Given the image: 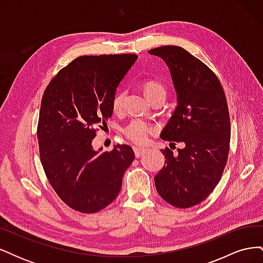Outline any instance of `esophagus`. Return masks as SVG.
I'll return each instance as SVG.
<instances>
[{
    "label": "esophagus",
    "mask_w": 263,
    "mask_h": 263,
    "mask_svg": "<svg viewBox=\"0 0 263 263\" xmlns=\"http://www.w3.org/2000/svg\"><path fill=\"white\" fill-rule=\"evenodd\" d=\"M134 153H135V156H136V158H139L142 154L146 153V149L135 147V148H134Z\"/></svg>",
    "instance_id": "obj_1"
}]
</instances>
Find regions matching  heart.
Here are the masks:
<instances>
[{
  "mask_svg": "<svg viewBox=\"0 0 263 263\" xmlns=\"http://www.w3.org/2000/svg\"><path fill=\"white\" fill-rule=\"evenodd\" d=\"M144 91L146 97L148 98L149 101L153 102L156 99L159 98H165L166 94V90L165 86L159 82L158 80H147L146 82H144ZM124 99H125V91L119 90L117 91L112 100V107L115 110V112H119L123 107V103H124ZM154 128L151 127L148 123L141 121V119H134L128 125H127L124 128V134L125 136L130 139L132 141H134L135 144H145V142L148 140L150 134L153 133Z\"/></svg>",
  "mask_w": 263,
  "mask_h": 263,
  "instance_id": "1",
  "label": "heart"
}]
</instances>
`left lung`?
Wrapping results in <instances>:
<instances>
[{
    "label": "left lung",
    "mask_w": 263,
    "mask_h": 263,
    "mask_svg": "<svg viewBox=\"0 0 263 263\" xmlns=\"http://www.w3.org/2000/svg\"><path fill=\"white\" fill-rule=\"evenodd\" d=\"M169 67L178 105L161 132L163 140L183 142L173 155L162 149L163 168L155 177L163 200L176 208L200 204L218 184L227 163L230 118L224 89L213 71L179 46L148 51Z\"/></svg>",
    "instance_id": "8db88e82"
}]
</instances>
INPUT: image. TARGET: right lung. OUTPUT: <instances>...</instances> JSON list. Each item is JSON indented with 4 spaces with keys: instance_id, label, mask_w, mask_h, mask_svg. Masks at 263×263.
<instances>
[{
    "instance_id": "obj_1",
    "label": "right lung",
    "mask_w": 263,
    "mask_h": 263,
    "mask_svg": "<svg viewBox=\"0 0 263 263\" xmlns=\"http://www.w3.org/2000/svg\"><path fill=\"white\" fill-rule=\"evenodd\" d=\"M137 58L132 53L79 57L44 92L37 126L41 161L54 192L74 211L93 214L105 209L117 197L134 161L130 146L99 154L92 140L94 126L112 116L117 86Z\"/></svg>"
}]
</instances>
